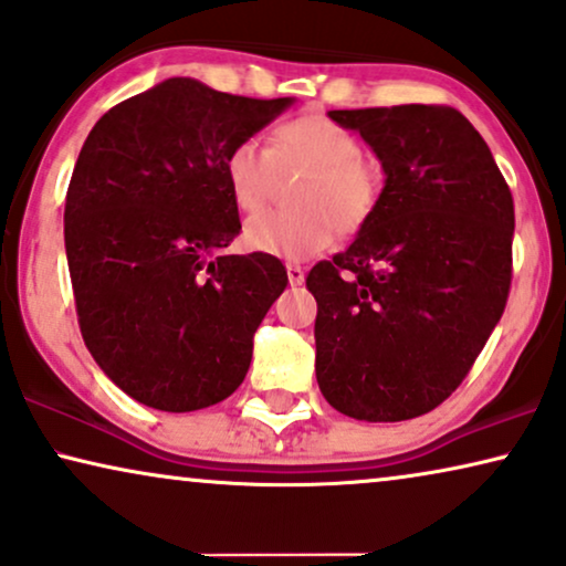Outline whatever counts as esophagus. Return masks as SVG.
I'll return each mask as SVG.
<instances>
[{
    "label": "esophagus",
    "instance_id": "34e87169",
    "mask_svg": "<svg viewBox=\"0 0 566 566\" xmlns=\"http://www.w3.org/2000/svg\"><path fill=\"white\" fill-rule=\"evenodd\" d=\"M285 270H289V283H291V285H301V283H304V277H306L304 268H301V265H289Z\"/></svg>",
    "mask_w": 566,
    "mask_h": 566
}]
</instances>
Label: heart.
I'll use <instances>...</instances> for the list:
<instances>
[{
	"instance_id": "1",
	"label": "heart",
	"mask_w": 566,
	"mask_h": 566,
	"mask_svg": "<svg viewBox=\"0 0 566 566\" xmlns=\"http://www.w3.org/2000/svg\"><path fill=\"white\" fill-rule=\"evenodd\" d=\"M308 171L293 212H260L244 223L250 250L301 262L327 250L337 231L355 234L370 221L384 196V169L363 157V142L350 128L301 115L273 130V144L258 136L237 142L223 161L229 192L242 211H259L281 174Z\"/></svg>"
}]
</instances>
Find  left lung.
Here are the masks:
<instances>
[{
  "mask_svg": "<svg viewBox=\"0 0 566 566\" xmlns=\"http://www.w3.org/2000/svg\"><path fill=\"white\" fill-rule=\"evenodd\" d=\"M381 161V203L306 277L316 381L337 412L412 420L459 389L505 312L515 208L479 130L448 105L329 111Z\"/></svg>",
  "mask_w": 566,
  "mask_h": 566,
  "instance_id": "8db88e82",
  "label": "left lung"
}]
</instances>
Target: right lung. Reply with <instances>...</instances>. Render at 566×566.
Listing matches in <instances>:
<instances>
[{"mask_svg": "<svg viewBox=\"0 0 566 566\" xmlns=\"http://www.w3.org/2000/svg\"><path fill=\"white\" fill-rule=\"evenodd\" d=\"M291 103L172 76L82 146L64 208L76 316L103 374L146 407L192 412L244 381L289 275L273 254L223 252L242 229L223 161Z\"/></svg>", "mask_w": 566, "mask_h": 566, "instance_id": "right-lung-1", "label": "right lung"}]
</instances>
